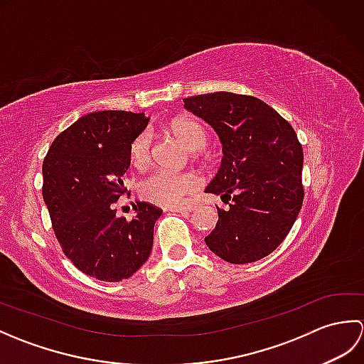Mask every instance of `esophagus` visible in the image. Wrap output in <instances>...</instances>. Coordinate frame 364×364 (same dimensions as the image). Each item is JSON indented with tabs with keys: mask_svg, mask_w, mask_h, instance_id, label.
I'll list each match as a JSON object with an SVG mask.
<instances>
[{
	"mask_svg": "<svg viewBox=\"0 0 364 364\" xmlns=\"http://www.w3.org/2000/svg\"><path fill=\"white\" fill-rule=\"evenodd\" d=\"M194 208L192 206H173V208H167V211L172 213H191Z\"/></svg>",
	"mask_w": 364,
	"mask_h": 364,
	"instance_id": "34e87169",
	"label": "esophagus"
}]
</instances>
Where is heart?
Segmentation results:
<instances>
[{
	"mask_svg": "<svg viewBox=\"0 0 364 364\" xmlns=\"http://www.w3.org/2000/svg\"><path fill=\"white\" fill-rule=\"evenodd\" d=\"M173 134L189 146L191 150H200L206 144V134L196 122L180 120L173 123ZM151 137L149 131L139 134L131 144V161L142 166L150 156ZM197 189V180L191 173H175L168 170H154L141 183V194L145 200L161 206H176L184 202L189 194Z\"/></svg>",
	"mask_w": 364,
	"mask_h": 364,
	"instance_id": "heart-1",
	"label": "heart"
}]
</instances>
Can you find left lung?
<instances>
[{"mask_svg": "<svg viewBox=\"0 0 364 364\" xmlns=\"http://www.w3.org/2000/svg\"><path fill=\"white\" fill-rule=\"evenodd\" d=\"M184 107L214 128L222 162L205 192L231 200L219 210L206 245L231 264L272 253L304 203V150L296 131L259 98L231 92L183 98Z\"/></svg>", "mask_w": 364, "mask_h": 364, "instance_id": "obj_1", "label": "left lung"}]
</instances>
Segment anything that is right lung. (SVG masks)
<instances>
[{"mask_svg": "<svg viewBox=\"0 0 364 364\" xmlns=\"http://www.w3.org/2000/svg\"><path fill=\"white\" fill-rule=\"evenodd\" d=\"M144 112L82 115L54 139L43 159V202L65 257L82 274L122 282L141 269L153 247L161 210L136 202V218H115L127 189L131 144L149 125Z\"/></svg>", "mask_w": 364, "mask_h": 364, "instance_id": "right-lung-1", "label": "right lung"}]
</instances>
